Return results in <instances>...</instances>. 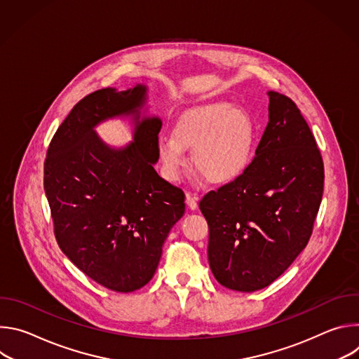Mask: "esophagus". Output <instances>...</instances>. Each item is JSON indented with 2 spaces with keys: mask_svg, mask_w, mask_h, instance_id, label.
Returning <instances> with one entry per match:
<instances>
[{
  "mask_svg": "<svg viewBox=\"0 0 359 359\" xmlns=\"http://www.w3.org/2000/svg\"><path fill=\"white\" fill-rule=\"evenodd\" d=\"M197 200H198L197 196H194V194H191V193H187V194H186V203H187L189 209H191V210H196V209H197Z\"/></svg>",
  "mask_w": 359,
  "mask_h": 359,
  "instance_id": "esophagus-1",
  "label": "esophagus"
}]
</instances>
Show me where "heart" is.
Here are the masks:
<instances>
[{"label": "heart", "instance_id": "heart-1", "mask_svg": "<svg viewBox=\"0 0 359 359\" xmlns=\"http://www.w3.org/2000/svg\"><path fill=\"white\" fill-rule=\"evenodd\" d=\"M257 128L251 116L226 100H213L184 111L173 135H162L158 155L163 173L177 180L187 166L186 149H191L193 168L212 184H229L248 169Z\"/></svg>", "mask_w": 359, "mask_h": 359}]
</instances>
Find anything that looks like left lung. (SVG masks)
Listing matches in <instances>:
<instances>
[{
  "label": "left lung",
  "instance_id": "1",
  "mask_svg": "<svg viewBox=\"0 0 359 359\" xmlns=\"http://www.w3.org/2000/svg\"><path fill=\"white\" fill-rule=\"evenodd\" d=\"M269 123L248 169L209 191L198 208L209 224V264L226 288L270 285L309 244L324 190L316 137L288 96L270 90Z\"/></svg>",
  "mask_w": 359,
  "mask_h": 359
}]
</instances>
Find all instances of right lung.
Wrapping results in <instances>:
<instances>
[{
    "instance_id": "right-lung-1",
    "label": "right lung",
    "mask_w": 359,
    "mask_h": 359,
    "mask_svg": "<svg viewBox=\"0 0 359 359\" xmlns=\"http://www.w3.org/2000/svg\"><path fill=\"white\" fill-rule=\"evenodd\" d=\"M146 86L95 90L81 99L50 140L43 189L54 234L67 257L89 278L116 292L146 285L162 247L184 215V193L162 179L159 118L139 122ZM133 113L134 142L111 149L94 133L102 120Z\"/></svg>"
}]
</instances>
